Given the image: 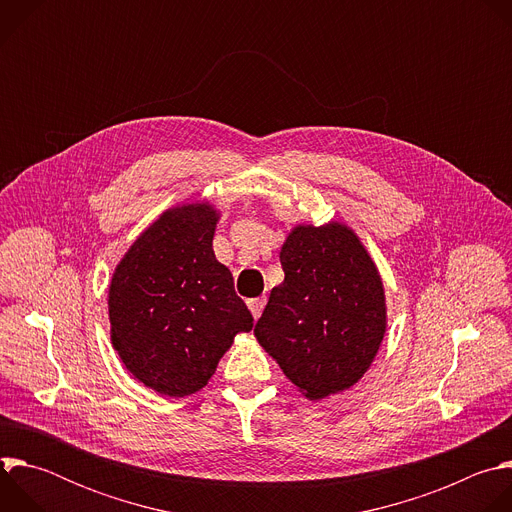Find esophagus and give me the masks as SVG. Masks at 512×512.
I'll list each match as a JSON object with an SVG mask.
<instances>
[{
  "instance_id": "34e87169",
  "label": "esophagus",
  "mask_w": 512,
  "mask_h": 512,
  "mask_svg": "<svg viewBox=\"0 0 512 512\" xmlns=\"http://www.w3.org/2000/svg\"><path fill=\"white\" fill-rule=\"evenodd\" d=\"M247 306H249L253 318H259L261 312H263V308H265V298H251V300L247 302Z\"/></svg>"
}]
</instances>
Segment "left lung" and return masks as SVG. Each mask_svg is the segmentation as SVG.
Segmentation results:
<instances>
[{"instance_id": "left-lung-1", "label": "left lung", "mask_w": 512, "mask_h": 512, "mask_svg": "<svg viewBox=\"0 0 512 512\" xmlns=\"http://www.w3.org/2000/svg\"><path fill=\"white\" fill-rule=\"evenodd\" d=\"M285 277L269 294L255 338L283 375L320 401L356 385L383 344V277L344 223L296 225L281 245Z\"/></svg>"}]
</instances>
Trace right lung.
Here are the masks:
<instances>
[{
	"label": "right lung",
	"instance_id": "obj_1",
	"mask_svg": "<svg viewBox=\"0 0 512 512\" xmlns=\"http://www.w3.org/2000/svg\"><path fill=\"white\" fill-rule=\"evenodd\" d=\"M221 210L208 200L166 208L139 233L109 283L111 344L125 369L166 397L208 385L253 316L214 257Z\"/></svg>",
	"mask_w": 512,
	"mask_h": 512
}]
</instances>
